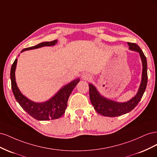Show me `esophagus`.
Here are the masks:
<instances>
[{
	"label": "esophagus",
	"instance_id": "34e87169",
	"mask_svg": "<svg viewBox=\"0 0 157 157\" xmlns=\"http://www.w3.org/2000/svg\"><path fill=\"white\" fill-rule=\"evenodd\" d=\"M91 78L92 77H90V75H89L88 74H84L82 75V78L84 80H90V79H91Z\"/></svg>",
	"mask_w": 157,
	"mask_h": 157
}]
</instances>
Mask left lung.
Here are the masks:
<instances>
[{"instance_id":"obj_1","label":"left lung","mask_w":157,"mask_h":157,"mask_svg":"<svg viewBox=\"0 0 157 157\" xmlns=\"http://www.w3.org/2000/svg\"><path fill=\"white\" fill-rule=\"evenodd\" d=\"M128 44L130 50L139 52L142 64H143L142 79L139 90L136 96L130 101L125 103H118L102 97L97 91L96 88L92 84H90L89 94L90 101L95 110L98 113L103 116L114 117L121 116L130 112L140 101L146 89L147 84V64L146 57L138 45L136 43H132V42H128Z\"/></svg>"}]
</instances>
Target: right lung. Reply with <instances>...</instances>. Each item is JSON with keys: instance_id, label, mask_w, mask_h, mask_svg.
Here are the masks:
<instances>
[{"instance_id": "right-lung-1", "label": "right lung", "mask_w": 157, "mask_h": 157, "mask_svg": "<svg viewBox=\"0 0 157 157\" xmlns=\"http://www.w3.org/2000/svg\"><path fill=\"white\" fill-rule=\"evenodd\" d=\"M57 42V40L50 42H44L35 46L29 47L22 50L21 52L25 50H32L44 46H53ZM17 64V59H15L11 67L10 78L12 90L16 101L20 106L30 116L38 121H48L59 118L65 113L67 108L69 97L72 92L76 85L79 82V78L76 79L69 84L65 85L52 97L48 101L44 103H35L25 98L19 90L15 79V70Z\"/></svg>"}]
</instances>
